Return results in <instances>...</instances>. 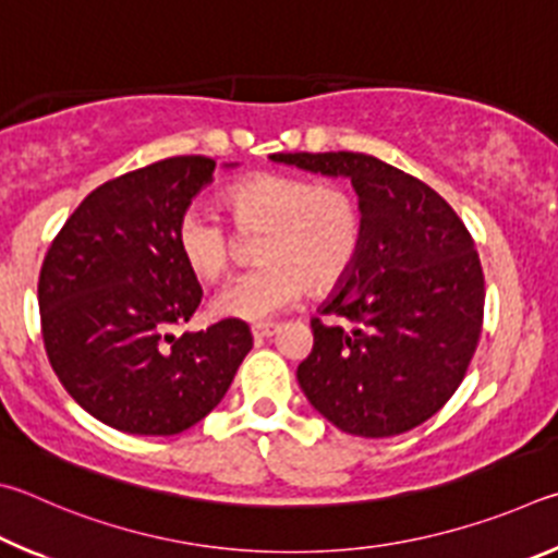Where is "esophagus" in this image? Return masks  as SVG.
I'll return each mask as SVG.
<instances>
[{"mask_svg":"<svg viewBox=\"0 0 558 558\" xmlns=\"http://www.w3.org/2000/svg\"><path fill=\"white\" fill-rule=\"evenodd\" d=\"M277 324H254L252 326V336L254 338H271L274 333H277Z\"/></svg>","mask_w":558,"mask_h":558,"instance_id":"esophagus-1","label":"esophagus"}]
</instances>
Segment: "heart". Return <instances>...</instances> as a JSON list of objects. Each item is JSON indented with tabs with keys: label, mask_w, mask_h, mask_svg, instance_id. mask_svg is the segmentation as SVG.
I'll use <instances>...</instances> for the list:
<instances>
[{
	"label": "heart",
	"mask_w": 558,
	"mask_h": 558,
	"mask_svg": "<svg viewBox=\"0 0 558 558\" xmlns=\"http://www.w3.org/2000/svg\"><path fill=\"white\" fill-rule=\"evenodd\" d=\"M225 210L242 238L259 234L252 250L257 267L213 299V311L225 318L262 320L294 304L306 289L328 294L350 277L363 252V205L340 183L262 171L225 191ZM233 231L210 210L181 215L175 247L195 279L218 281L228 274L240 252Z\"/></svg>",
	"instance_id": "1"
}]
</instances>
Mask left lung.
I'll use <instances>...</instances> for the list:
<instances>
[{
    "instance_id": "8db88e82",
    "label": "left lung",
    "mask_w": 558,
    "mask_h": 558,
    "mask_svg": "<svg viewBox=\"0 0 558 558\" xmlns=\"http://www.w3.org/2000/svg\"><path fill=\"white\" fill-rule=\"evenodd\" d=\"M274 161L350 175L365 213L355 269L311 320L299 385L340 432L383 438L424 424L463 383L483 330L485 277L473 234L424 181L369 154H274Z\"/></svg>"
}]
</instances>
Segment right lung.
<instances>
[{
    "mask_svg": "<svg viewBox=\"0 0 558 558\" xmlns=\"http://www.w3.org/2000/svg\"><path fill=\"white\" fill-rule=\"evenodd\" d=\"M213 171L208 156H171L97 185L44 257L48 363L87 414L120 432L173 436L198 424L252 348L240 318L173 333L203 296L175 225Z\"/></svg>",
    "mask_w": 558,
    "mask_h": 558,
    "instance_id": "1",
    "label": "right lung"
}]
</instances>
